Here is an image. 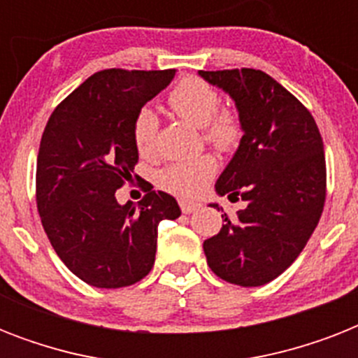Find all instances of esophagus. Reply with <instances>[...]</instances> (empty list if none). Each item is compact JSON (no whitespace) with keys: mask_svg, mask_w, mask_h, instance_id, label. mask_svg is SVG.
I'll use <instances>...</instances> for the list:
<instances>
[{"mask_svg":"<svg viewBox=\"0 0 358 358\" xmlns=\"http://www.w3.org/2000/svg\"><path fill=\"white\" fill-rule=\"evenodd\" d=\"M180 208H182V212L184 213H193L201 208V204H196V202L191 201H180Z\"/></svg>","mask_w":358,"mask_h":358,"instance_id":"1","label":"esophagus"}]
</instances>
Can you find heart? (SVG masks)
<instances>
[{"mask_svg":"<svg viewBox=\"0 0 358 358\" xmlns=\"http://www.w3.org/2000/svg\"><path fill=\"white\" fill-rule=\"evenodd\" d=\"M167 102L180 119L193 126H202V137L208 145L221 152H234L245 135L243 120L232 108H219L221 98L208 81L187 76L171 89ZM159 128L157 115L150 108H141L134 119L131 137L139 154L146 156L156 146ZM217 173V162L212 156L173 162L157 173V184L174 195L191 199L204 191Z\"/></svg>","mask_w":358,"mask_h":358,"instance_id":"obj_1","label":"heart"}]
</instances>
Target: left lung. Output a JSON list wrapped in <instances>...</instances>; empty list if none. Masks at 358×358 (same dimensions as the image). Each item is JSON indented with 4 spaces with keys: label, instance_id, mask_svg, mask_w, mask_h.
Masks as SVG:
<instances>
[{
    "label": "left lung",
    "instance_id": "left-lung-1",
    "mask_svg": "<svg viewBox=\"0 0 358 358\" xmlns=\"http://www.w3.org/2000/svg\"><path fill=\"white\" fill-rule=\"evenodd\" d=\"M199 74L234 98L245 126L215 189L247 206L234 219L224 213L204 255L227 282L262 286L294 264L320 223L327 195L322 135L310 111L262 70Z\"/></svg>",
    "mask_w": 358,
    "mask_h": 358
}]
</instances>
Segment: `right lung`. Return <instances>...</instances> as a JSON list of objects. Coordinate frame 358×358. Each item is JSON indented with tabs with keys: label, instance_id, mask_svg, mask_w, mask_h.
I'll return each mask as SVG.
<instances>
[{
	"label": "right lung",
	"instance_id": "add662e5",
	"mask_svg": "<svg viewBox=\"0 0 358 358\" xmlns=\"http://www.w3.org/2000/svg\"><path fill=\"white\" fill-rule=\"evenodd\" d=\"M176 70L108 69L53 109L36 157V208L53 250L83 282L124 288L156 260L157 224L180 217L174 196L154 191L120 206L115 191L134 178L137 111ZM137 178V174H135Z\"/></svg>",
	"mask_w": 358,
	"mask_h": 358
}]
</instances>
